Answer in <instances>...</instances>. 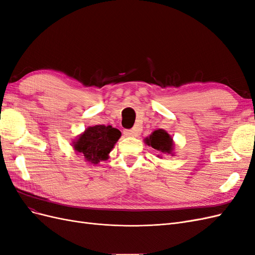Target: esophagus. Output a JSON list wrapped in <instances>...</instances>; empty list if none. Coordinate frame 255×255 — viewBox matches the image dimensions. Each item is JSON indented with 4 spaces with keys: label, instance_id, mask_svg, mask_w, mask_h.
<instances>
[{
    "label": "esophagus",
    "instance_id": "1",
    "mask_svg": "<svg viewBox=\"0 0 255 255\" xmlns=\"http://www.w3.org/2000/svg\"><path fill=\"white\" fill-rule=\"evenodd\" d=\"M123 134H125L127 137H133V136H137L138 132H137V129L130 128V129H125V130H123Z\"/></svg>",
    "mask_w": 255,
    "mask_h": 255
}]
</instances>
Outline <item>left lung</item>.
<instances>
[{
  "label": "left lung",
  "mask_w": 255,
  "mask_h": 255,
  "mask_svg": "<svg viewBox=\"0 0 255 255\" xmlns=\"http://www.w3.org/2000/svg\"><path fill=\"white\" fill-rule=\"evenodd\" d=\"M145 143L161 153H171L173 148L172 138L166 130L160 128L154 130L150 137L145 138Z\"/></svg>",
  "instance_id": "8db88e82"
}]
</instances>
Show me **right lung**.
Returning a JSON list of instances; mask_svg holds the SVG:
<instances>
[{"instance_id": "add662e5", "label": "right lung", "mask_w": 255, "mask_h": 255, "mask_svg": "<svg viewBox=\"0 0 255 255\" xmlns=\"http://www.w3.org/2000/svg\"><path fill=\"white\" fill-rule=\"evenodd\" d=\"M121 136L120 130L111 126H95L88 128L73 142L74 150L81 153L87 161L98 164L109 158V153Z\"/></svg>"}]
</instances>
